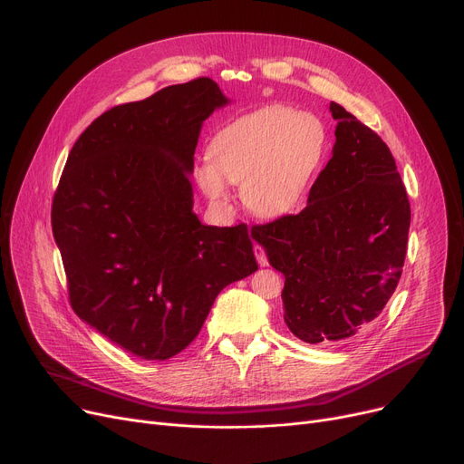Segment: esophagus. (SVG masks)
I'll return each mask as SVG.
<instances>
[{"label":"esophagus","instance_id":"esophagus-1","mask_svg":"<svg viewBox=\"0 0 464 464\" xmlns=\"http://www.w3.org/2000/svg\"><path fill=\"white\" fill-rule=\"evenodd\" d=\"M254 254H256V259H257V263H259V266H266L269 265V259H266V256H265V250L261 248V246H254Z\"/></svg>","mask_w":464,"mask_h":464}]
</instances>
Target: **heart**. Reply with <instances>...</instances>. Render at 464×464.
Returning <instances> with one entry per match:
<instances>
[{
  "label": "heart",
  "instance_id": "obj_1",
  "mask_svg": "<svg viewBox=\"0 0 464 464\" xmlns=\"http://www.w3.org/2000/svg\"><path fill=\"white\" fill-rule=\"evenodd\" d=\"M329 149L325 121L314 112L269 103L229 120L195 167V180L216 205L229 199L227 184H240L242 201L259 218L297 212L318 179Z\"/></svg>",
  "mask_w": 464,
  "mask_h": 464
}]
</instances>
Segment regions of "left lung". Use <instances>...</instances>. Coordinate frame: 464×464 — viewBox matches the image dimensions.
Listing matches in <instances>:
<instances>
[{"instance_id":"8db88e82","label":"left lung","mask_w":464,"mask_h":464,"mask_svg":"<svg viewBox=\"0 0 464 464\" xmlns=\"http://www.w3.org/2000/svg\"><path fill=\"white\" fill-rule=\"evenodd\" d=\"M333 158L308 205L252 237L284 275V320L308 344H333L378 318L395 294L406 257L410 203L387 144L331 103Z\"/></svg>"}]
</instances>
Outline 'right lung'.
<instances>
[{
  "instance_id": "add662e5",
  "label": "right lung",
  "mask_w": 464,
  "mask_h": 464,
  "mask_svg": "<svg viewBox=\"0 0 464 464\" xmlns=\"http://www.w3.org/2000/svg\"><path fill=\"white\" fill-rule=\"evenodd\" d=\"M227 103L201 77L112 107L77 139L54 193L72 310L146 361L189 346L219 291L257 271L245 224L205 226L191 210L201 126Z\"/></svg>"
}]
</instances>
